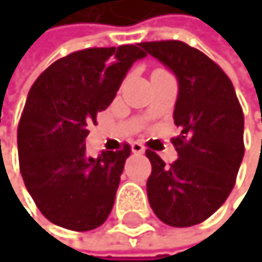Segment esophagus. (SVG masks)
Instances as JSON below:
<instances>
[{
  "instance_id": "obj_1",
  "label": "esophagus",
  "mask_w": 262,
  "mask_h": 262,
  "mask_svg": "<svg viewBox=\"0 0 262 262\" xmlns=\"http://www.w3.org/2000/svg\"><path fill=\"white\" fill-rule=\"evenodd\" d=\"M131 151L134 154H142V152H144V146H142L141 142L134 141V142H131Z\"/></svg>"
}]
</instances>
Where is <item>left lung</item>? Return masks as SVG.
Returning a JSON list of instances; mask_svg holds the SVG:
<instances>
[{
    "instance_id": "left-lung-1",
    "label": "left lung",
    "mask_w": 262,
    "mask_h": 262,
    "mask_svg": "<svg viewBox=\"0 0 262 262\" xmlns=\"http://www.w3.org/2000/svg\"><path fill=\"white\" fill-rule=\"evenodd\" d=\"M176 75L179 83L172 139L179 159L165 165L146 151L152 172L147 199L161 222L177 228L202 223L234 187L245 156V116L231 80L208 57L180 40L141 44Z\"/></svg>"
}]
</instances>
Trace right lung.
<instances>
[{
  "mask_svg": "<svg viewBox=\"0 0 262 262\" xmlns=\"http://www.w3.org/2000/svg\"><path fill=\"white\" fill-rule=\"evenodd\" d=\"M146 55L141 44L72 52L31 86L17 128L19 169L32 200L54 225L88 231L108 218L131 149L124 144L90 157L85 138L131 65Z\"/></svg>",
  "mask_w": 262,
  "mask_h": 262,
  "instance_id": "1",
  "label": "right lung"
}]
</instances>
